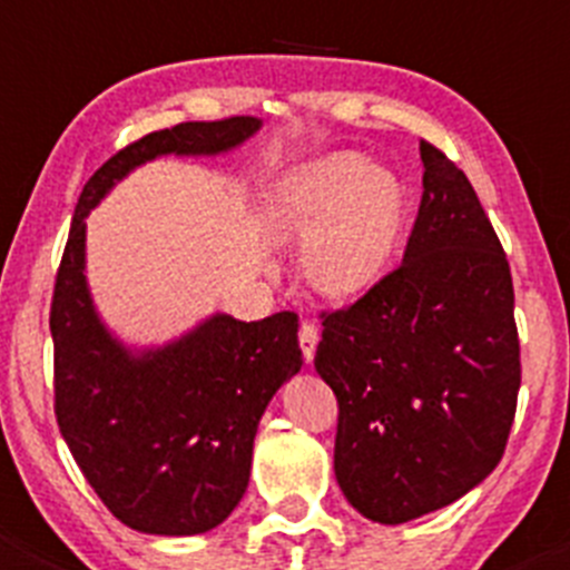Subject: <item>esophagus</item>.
Returning <instances> with one entry per match:
<instances>
[{"label": "esophagus", "mask_w": 570, "mask_h": 570, "mask_svg": "<svg viewBox=\"0 0 570 570\" xmlns=\"http://www.w3.org/2000/svg\"><path fill=\"white\" fill-rule=\"evenodd\" d=\"M297 340H301L303 360H306V363H312V357H315V348H317V340H321V334H317L315 323L303 321L301 332H297Z\"/></svg>", "instance_id": "obj_1"}]
</instances>
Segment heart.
Segmentation results:
<instances>
[{
    "label": "heart",
    "instance_id": "obj_1",
    "mask_svg": "<svg viewBox=\"0 0 570 570\" xmlns=\"http://www.w3.org/2000/svg\"><path fill=\"white\" fill-rule=\"evenodd\" d=\"M405 219V194L391 171L340 154L303 171L286 194L278 230L301 242V269L315 289L363 292L385 267Z\"/></svg>",
    "mask_w": 570,
    "mask_h": 570
}]
</instances>
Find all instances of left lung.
Returning a JSON list of instances; mask_svg holds the SVG:
<instances>
[{"instance_id": "obj_1", "label": "left lung", "mask_w": 570, "mask_h": 570, "mask_svg": "<svg viewBox=\"0 0 570 570\" xmlns=\"http://www.w3.org/2000/svg\"><path fill=\"white\" fill-rule=\"evenodd\" d=\"M422 205L393 273L323 315L315 368L337 396L345 501L399 525L498 466L520 391L509 261L459 165L430 142Z\"/></svg>"}]
</instances>
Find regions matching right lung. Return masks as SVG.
I'll use <instances>...</instances> for the list:
<instances>
[{
	"instance_id": "add662e5",
	"label": "right lung",
	"mask_w": 570,
	"mask_h": 570,
	"mask_svg": "<svg viewBox=\"0 0 570 570\" xmlns=\"http://www.w3.org/2000/svg\"><path fill=\"white\" fill-rule=\"evenodd\" d=\"M258 129L255 117H227L151 131L89 177L69 227L50 309L58 428L106 509L142 534H205L238 507L261 416L303 365L297 315L244 323L216 312L131 348L95 309L87 216L140 165L227 154Z\"/></svg>"
}]
</instances>
